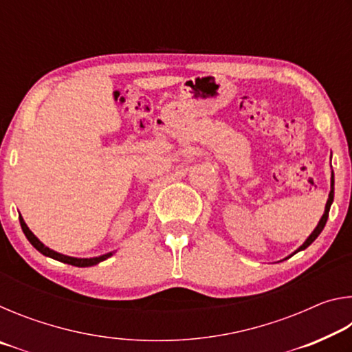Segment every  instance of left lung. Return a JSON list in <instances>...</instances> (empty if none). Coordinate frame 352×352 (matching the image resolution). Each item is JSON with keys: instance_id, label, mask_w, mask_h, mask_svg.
Instances as JSON below:
<instances>
[{"instance_id": "left-lung-1", "label": "left lung", "mask_w": 352, "mask_h": 352, "mask_svg": "<svg viewBox=\"0 0 352 352\" xmlns=\"http://www.w3.org/2000/svg\"><path fill=\"white\" fill-rule=\"evenodd\" d=\"M332 200H333V174H332V178H331V192H329V199H327V204H326V210H324V214H323V217L320 219V222H318V225H317V228H315L314 231H312V234L307 237V241L302 243V245L296 250V252H301V250H305V248H307L309 245H311V243L317 239V237L320 236V233L321 231H323V228H324V225H326V222H327V217H329V210H331V205H332ZM295 252V253H296Z\"/></svg>"}]
</instances>
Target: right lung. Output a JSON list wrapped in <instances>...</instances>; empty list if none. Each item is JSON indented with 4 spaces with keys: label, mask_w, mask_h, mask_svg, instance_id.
Returning a JSON list of instances; mask_svg holds the SVG:
<instances>
[{
    "label": "right lung",
    "mask_w": 352,
    "mask_h": 352,
    "mask_svg": "<svg viewBox=\"0 0 352 352\" xmlns=\"http://www.w3.org/2000/svg\"><path fill=\"white\" fill-rule=\"evenodd\" d=\"M20 225H21V230L23 233H25V236L28 237V241L32 243V245L38 250V252L41 254L45 256H50V258L56 259V261H60V262H65V264H71V265H76V267H91V265H96L98 262L100 261H105L107 258H110L111 253H107V254H102V256H98V258H90V259H80V258H71V256H65V254H60L54 252V250L47 248L45 247L43 243H41L37 237L34 236V233L31 230L28 228V225L25 223V220H23V217L20 216Z\"/></svg>",
    "instance_id": "1"
}]
</instances>
